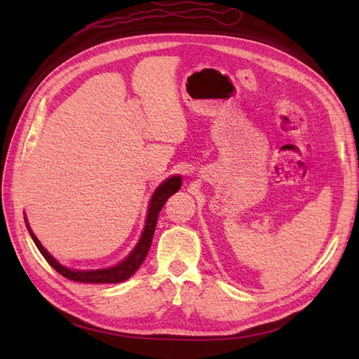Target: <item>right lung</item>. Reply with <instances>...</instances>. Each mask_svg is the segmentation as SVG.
Segmentation results:
<instances>
[{"mask_svg":"<svg viewBox=\"0 0 359 359\" xmlns=\"http://www.w3.org/2000/svg\"><path fill=\"white\" fill-rule=\"evenodd\" d=\"M182 187V177L180 175H171V177L165 179L162 184H160L154 194H152L151 201H149V208H148V215H147V222H144V228L142 231V236L137 245L133 248L131 253H129L123 261H120L117 265L108 266V269H98V270H75L69 269V266H65L60 264L55 257H53L48 250H46L41 242L38 241L34 231L30 230L27 219L26 220V226L29 230L30 238L35 242L36 248L40 250V253L44 256L46 261L49 262L52 269H55L62 276L75 280V282H89V284H117V282H123L129 279L133 274L140 269V265L143 264L144 257H147L151 242H152V236H154L156 231V225H157V217L158 212L162 210L165 202L170 199V197L177 193Z\"/></svg>","mask_w":359,"mask_h":359,"instance_id":"add662e5","label":"right lung"}]
</instances>
